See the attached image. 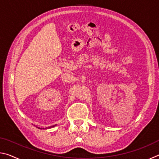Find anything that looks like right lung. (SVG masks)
Here are the masks:
<instances>
[{
  "instance_id": "1",
  "label": "right lung",
  "mask_w": 159,
  "mask_h": 159,
  "mask_svg": "<svg viewBox=\"0 0 159 159\" xmlns=\"http://www.w3.org/2000/svg\"><path fill=\"white\" fill-rule=\"evenodd\" d=\"M55 126H56V125H52V126H50V127H48V128H39V127H37V128H39V129H48V128H53V127H55Z\"/></svg>"
}]
</instances>
